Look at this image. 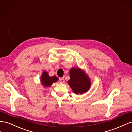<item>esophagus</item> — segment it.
Wrapping results in <instances>:
<instances>
[{
  "label": "esophagus",
  "mask_w": 132,
  "mask_h": 132,
  "mask_svg": "<svg viewBox=\"0 0 132 132\" xmlns=\"http://www.w3.org/2000/svg\"><path fill=\"white\" fill-rule=\"evenodd\" d=\"M59 81H60V82H61V83H63L64 82H65V78H64V77L60 78L59 79Z\"/></svg>",
  "instance_id": "obj_1"
}]
</instances>
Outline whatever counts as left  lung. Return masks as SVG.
<instances>
[{
	"instance_id": "left-lung-1",
	"label": "left lung",
	"mask_w": 132,
	"mask_h": 132,
	"mask_svg": "<svg viewBox=\"0 0 132 132\" xmlns=\"http://www.w3.org/2000/svg\"><path fill=\"white\" fill-rule=\"evenodd\" d=\"M70 80L69 85L76 94H83L90 88L91 81L80 69L72 68L70 72Z\"/></svg>"
}]
</instances>
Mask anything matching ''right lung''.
Here are the masks:
<instances>
[{
	"instance_id": "add662e5",
	"label": "right lung",
	"mask_w": 132,
	"mask_h": 132,
	"mask_svg": "<svg viewBox=\"0 0 132 132\" xmlns=\"http://www.w3.org/2000/svg\"><path fill=\"white\" fill-rule=\"evenodd\" d=\"M41 79V83L45 87H49L54 82H56L58 80V78L56 77L55 76L50 77L48 76V73L46 72V71L43 72Z\"/></svg>"
}]
</instances>
